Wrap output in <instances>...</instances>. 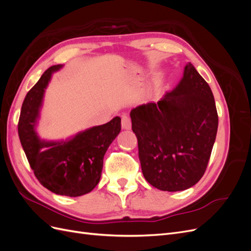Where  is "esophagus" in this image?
<instances>
[{"label":"esophagus","mask_w":251,"mask_h":251,"mask_svg":"<svg viewBox=\"0 0 251 251\" xmlns=\"http://www.w3.org/2000/svg\"><path fill=\"white\" fill-rule=\"evenodd\" d=\"M121 126H123L124 130H130L132 126L131 118L128 117L126 114H124V115L121 116Z\"/></svg>","instance_id":"34e87169"}]
</instances>
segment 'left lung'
Returning <instances> with one entry per match:
<instances>
[{
  "instance_id": "8db88e82",
  "label": "left lung",
  "mask_w": 251,
  "mask_h": 251,
  "mask_svg": "<svg viewBox=\"0 0 251 251\" xmlns=\"http://www.w3.org/2000/svg\"><path fill=\"white\" fill-rule=\"evenodd\" d=\"M142 174L166 192L195 185L206 171L218 131V113L208 83L188 63L183 77L158 102L131 111Z\"/></svg>"
}]
</instances>
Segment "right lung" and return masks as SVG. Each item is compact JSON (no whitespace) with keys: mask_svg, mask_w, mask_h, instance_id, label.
I'll return each mask as SVG.
<instances>
[{"mask_svg":"<svg viewBox=\"0 0 251 251\" xmlns=\"http://www.w3.org/2000/svg\"><path fill=\"white\" fill-rule=\"evenodd\" d=\"M44 72L22 104L18 125L20 141L40 183L56 195L78 197L90 193L100 180L103 156L121 130L120 117L80 132L67 141H44L35 132L45 89L53 72Z\"/></svg>","mask_w":251,"mask_h":251,"instance_id":"obj_1","label":"right lung"}]
</instances>
